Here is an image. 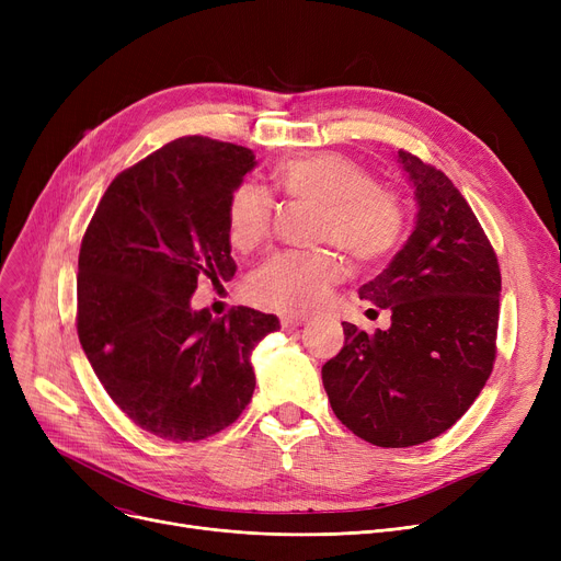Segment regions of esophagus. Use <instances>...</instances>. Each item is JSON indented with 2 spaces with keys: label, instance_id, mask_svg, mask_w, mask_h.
Segmentation results:
<instances>
[{
  "label": "esophagus",
  "instance_id": "1",
  "mask_svg": "<svg viewBox=\"0 0 561 561\" xmlns=\"http://www.w3.org/2000/svg\"><path fill=\"white\" fill-rule=\"evenodd\" d=\"M307 318H293V316H284L282 318V330H286V332H290V330H300V328H305L307 325Z\"/></svg>",
  "mask_w": 561,
  "mask_h": 561
}]
</instances>
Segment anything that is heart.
Segmentation results:
<instances>
[{"mask_svg":"<svg viewBox=\"0 0 561 561\" xmlns=\"http://www.w3.org/2000/svg\"><path fill=\"white\" fill-rule=\"evenodd\" d=\"M277 188L290 197L318 204L316 243L339 245L359 268H377L400 248L407 229L404 202L391 186L357 159L318 152L293 159L275 170ZM275 199L256 182H241L227 202L229 241L248 252L271 236ZM343 259L328 248L279 252L261 263L248 282L250 298L279 313H309L343 279Z\"/></svg>","mask_w":561,"mask_h":561,"instance_id":"heart-1","label":"heart"}]
</instances>
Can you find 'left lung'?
Instances as JSON below:
<instances>
[{
    "mask_svg": "<svg viewBox=\"0 0 561 561\" xmlns=\"http://www.w3.org/2000/svg\"><path fill=\"white\" fill-rule=\"evenodd\" d=\"M416 186L419 220L387 271L359 298L391 311L368 334L343 322L345 343L322 366L336 419L379 448H409L450 430L495 364L500 265L459 188L436 165L400 150Z\"/></svg>",
    "mask_w": 561,
    "mask_h": 561,
    "instance_id": "left-lung-1",
    "label": "left lung"
}]
</instances>
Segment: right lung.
Masks as SVG:
<instances>
[{
  "label": "right lung",
  "instance_id": "obj_1",
  "mask_svg": "<svg viewBox=\"0 0 561 561\" xmlns=\"http://www.w3.org/2000/svg\"><path fill=\"white\" fill-rule=\"evenodd\" d=\"M248 147L182 136L123 170L85 227L77 334L102 387L140 430L197 444L254 393L252 350L279 320L248 307L191 309L197 279L233 277L227 202Z\"/></svg>",
  "mask_w": 561,
  "mask_h": 561
}]
</instances>
